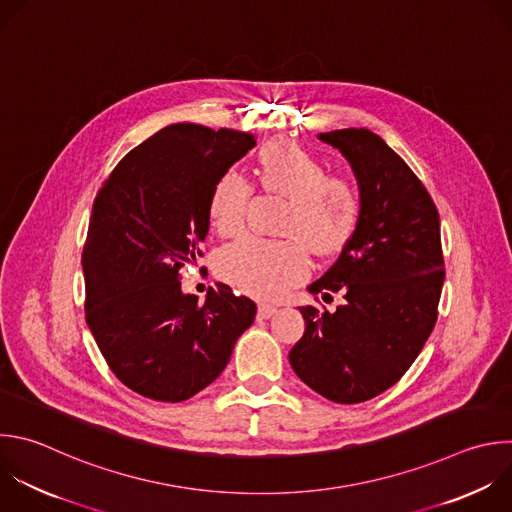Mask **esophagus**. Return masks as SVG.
Instances as JSON below:
<instances>
[{
  "label": "esophagus",
  "instance_id": "esophagus-1",
  "mask_svg": "<svg viewBox=\"0 0 512 512\" xmlns=\"http://www.w3.org/2000/svg\"><path fill=\"white\" fill-rule=\"evenodd\" d=\"M277 311V307L275 305H267V303H261L259 307H257V317L259 319H269L273 313Z\"/></svg>",
  "mask_w": 512,
  "mask_h": 512
}]
</instances>
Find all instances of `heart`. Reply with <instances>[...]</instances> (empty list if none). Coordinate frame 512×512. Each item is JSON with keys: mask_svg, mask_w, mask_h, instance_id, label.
Listing matches in <instances>:
<instances>
[{"mask_svg": "<svg viewBox=\"0 0 512 512\" xmlns=\"http://www.w3.org/2000/svg\"><path fill=\"white\" fill-rule=\"evenodd\" d=\"M253 173L265 193L289 199L281 231L291 237H241L219 251L215 267L237 289L273 299L307 277V246L325 259L350 243L362 217V197L350 179L327 175L319 156L287 138L261 146ZM251 197L249 181L237 170H225L209 195L213 229L223 237L237 235L245 227Z\"/></svg>", "mask_w": 512, "mask_h": 512, "instance_id": "obj_1", "label": "heart"}]
</instances>
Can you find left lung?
Listing matches in <instances>:
<instances>
[{
  "label": "left lung",
  "mask_w": 512,
  "mask_h": 512,
  "mask_svg": "<svg viewBox=\"0 0 512 512\" xmlns=\"http://www.w3.org/2000/svg\"><path fill=\"white\" fill-rule=\"evenodd\" d=\"M319 138L350 160L362 217L337 261L309 285L313 295L342 291L346 301L333 313L299 307L305 333L289 364L323 398L360 404L408 372L434 329L444 283L440 217L412 168L372 130Z\"/></svg>",
  "instance_id": "left-lung-1"
}]
</instances>
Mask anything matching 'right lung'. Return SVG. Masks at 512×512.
I'll list each match as a JSON object with an SVG mask.
<instances>
[{
  "label": "right lung",
  "instance_id": "obj_1",
  "mask_svg": "<svg viewBox=\"0 0 512 512\" xmlns=\"http://www.w3.org/2000/svg\"><path fill=\"white\" fill-rule=\"evenodd\" d=\"M255 136L170 124L130 150L96 193L82 253L86 323L114 376L132 392L183 402L229 364L255 303L229 285L205 303L181 291L179 271L203 257L209 195Z\"/></svg>",
  "mask_w": 512,
  "mask_h": 512
}]
</instances>
